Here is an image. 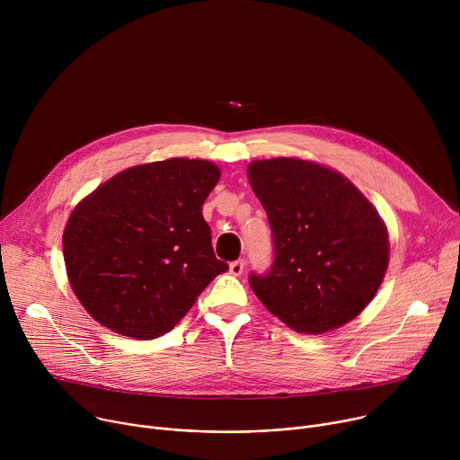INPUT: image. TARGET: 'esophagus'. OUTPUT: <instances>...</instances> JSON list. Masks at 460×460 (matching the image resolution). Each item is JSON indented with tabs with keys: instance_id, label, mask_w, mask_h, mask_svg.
Masks as SVG:
<instances>
[{
	"instance_id": "34e87169",
	"label": "esophagus",
	"mask_w": 460,
	"mask_h": 460,
	"mask_svg": "<svg viewBox=\"0 0 460 460\" xmlns=\"http://www.w3.org/2000/svg\"><path fill=\"white\" fill-rule=\"evenodd\" d=\"M243 266H245L243 260H234L229 264V273L234 275V277H240L243 273Z\"/></svg>"
}]
</instances>
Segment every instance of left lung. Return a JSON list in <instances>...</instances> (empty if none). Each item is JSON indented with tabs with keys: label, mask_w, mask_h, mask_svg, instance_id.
<instances>
[{
	"label": "left lung",
	"mask_w": 460,
	"mask_h": 460,
	"mask_svg": "<svg viewBox=\"0 0 460 460\" xmlns=\"http://www.w3.org/2000/svg\"><path fill=\"white\" fill-rule=\"evenodd\" d=\"M249 183L268 213L273 264L249 284L296 333L320 335L353 320L387 270V229L341 172L298 158L254 160Z\"/></svg>",
	"instance_id": "left-lung-1"
}]
</instances>
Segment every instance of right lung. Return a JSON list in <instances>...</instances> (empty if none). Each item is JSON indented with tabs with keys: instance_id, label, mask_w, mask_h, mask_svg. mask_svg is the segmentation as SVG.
<instances>
[{
	"instance_id": "1",
	"label": "right lung",
	"mask_w": 460,
	"mask_h": 460,
	"mask_svg": "<svg viewBox=\"0 0 460 460\" xmlns=\"http://www.w3.org/2000/svg\"><path fill=\"white\" fill-rule=\"evenodd\" d=\"M218 180L213 162L171 158L118 172L76 206L63 258L94 320L123 337L158 339L229 270L202 217Z\"/></svg>"
}]
</instances>
